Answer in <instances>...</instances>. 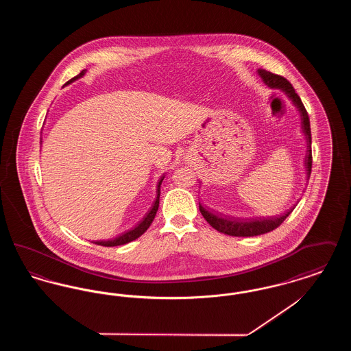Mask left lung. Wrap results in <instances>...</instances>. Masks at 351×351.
Wrapping results in <instances>:
<instances>
[{
	"instance_id": "1",
	"label": "left lung",
	"mask_w": 351,
	"mask_h": 351,
	"mask_svg": "<svg viewBox=\"0 0 351 351\" xmlns=\"http://www.w3.org/2000/svg\"><path fill=\"white\" fill-rule=\"evenodd\" d=\"M258 75L262 77L263 83L268 85L269 88L282 89L284 93L288 96V99L293 102V105L298 108L301 118V130L305 135L306 139V154H305V171H306V180L311 176L312 171V136H311V123L308 113L301 102L299 95L295 92L292 84L289 83L285 77L280 75H275L272 72H268L266 69H258ZM295 208L287 210L282 216L267 218H235L221 215V213H213L209 209H205L200 204V212L202 217L208 221V223L215 228L219 233L228 234L232 237H254L261 234L272 232L278 226L282 225L285 218L291 215V212Z\"/></svg>"
}]
</instances>
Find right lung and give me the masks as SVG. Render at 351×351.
<instances>
[{"label":"right lung","instance_id":"obj_1","mask_svg":"<svg viewBox=\"0 0 351 351\" xmlns=\"http://www.w3.org/2000/svg\"><path fill=\"white\" fill-rule=\"evenodd\" d=\"M85 72H86V69H83L77 76L72 77L69 82H67L66 85L73 83L75 80H77V79L83 77ZM40 142H42V141H40ZM165 176H166V175L163 173V175L160 176V179L158 180V184H156V197H155V200H154L152 205H151L150 210L145 215V217L142 218V219H141V221H139L134 228H132L130 230H128V232H125V233L119 234V235L116 237V238H113V239H108V241H95L93 243L100 245V246H105V247L121 246V245H126V243L132 242V241L136 239V238H139L142 234L145 233V232L150 228V225L152 223L154 218H155V215H156V212H158V208H159V196H160V185H162V182H163Z\"/></svg>","mask_w":351,"mask_h":351}]
</instances>
